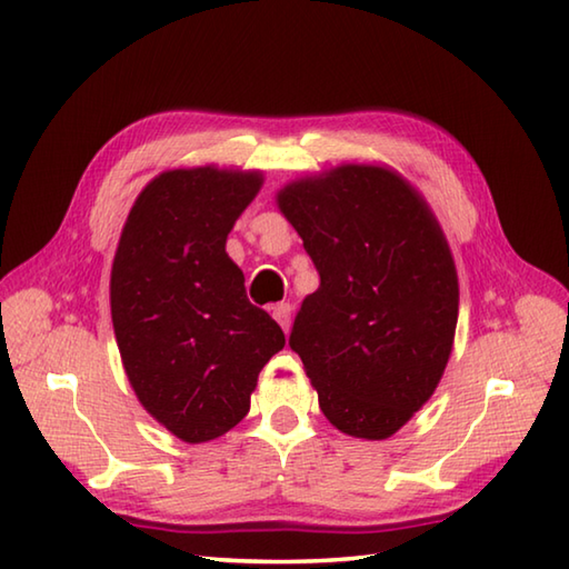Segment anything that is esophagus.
<instances>
[{"instance_id": "34e87169", "label": "esophagus", "mask_w": 569, "mask_h": 569, "mask_svg": "<svg viewBox=\"0 0 569 569\" xmlns=\"http://www.w3.org/2000/svg\"><path fill=\"white\" fill-rule=\"evenodd\" d=\"M271 316H273V320H276L278 325H281L283 332H288V328H291L293 308L288 306V303H278V306H273V308H271Z\"/></svg>"}]
</instances>
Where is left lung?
Returning <instances> with one entry per match:
<instances>
[{
	"label": "left lung",
	"mask_w": 569,
	"mask_h": 569,
	"mask_svg": "<svg viewBox=\"0 0 569 569\" xmlns=\"http://www.w3.org/2000/svg\"><path fill=\"white\" fill-rule=\"evenodd\" d=\"M276 202L320 273L288 345L337 430L391 438L438 389L452 352L459 288L442 229L381 166H337L288 183Z\"/></svg>",
	"instance_id": "8db88e82"
}]
</instances>
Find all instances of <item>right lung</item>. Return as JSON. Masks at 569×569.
<instances>
[{"label": "right lung", "mask_w": 569, "mask_h": 569, "mask_svg": "<svg viewBox=\"0 0 569 569\" xmlns=\"http://www.w3.org/2000/svg\"><path fill=\"white\" fill-rule=\"evenodd\" d=\"M261 183L257 171L214 166L166 171L141 190L119 237L110 281L119 355L141 406L183 442L232 430L286 345L224 251Z\"/></svg>", "instance_id": "right-lung-1"}]
</instances>
